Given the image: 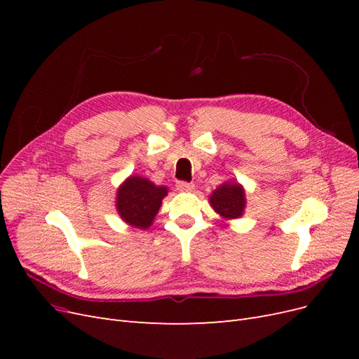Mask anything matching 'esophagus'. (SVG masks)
<instances>
[{
  "label": "esophagus",
  "instance_id": "obj_1",
  "mask_svg": "<svg viewBox=\"0 0 359 359\" xmlns=\"http://www.w3.org/2000/svg\"><path fill=\"white\" fill-rule=\"evenodd\" d=\"M177 189H178L180 191H184V193H190V191H193V190H194V184L180 181V182L177 184Z\"/></svg>",
  "mask_w": 359,
  "mask_h": 359
}]
</instances>
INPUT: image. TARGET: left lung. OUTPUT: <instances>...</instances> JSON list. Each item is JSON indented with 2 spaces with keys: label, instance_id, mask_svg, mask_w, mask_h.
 Returning a JSON list of instances; mask_svg holds the SVG:
<instances>
[{
  "label": "left lung",
  "instance_id": "obj_1",
  "mask_svg": "<svg viewBox=\"0 0 359 359\" xmlns=\"http://www.w3.org/2000/svg\"><path fill=\"white\" fill-rule=\"evenodd\" d=\"M210 205L224 222L241 219L245 211V190L235 180L224 181L210 194Z\"/></svg>",
  "mask_w": 359,
  "mask_h": 359
}]
</instances>
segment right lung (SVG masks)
Listing matches in <instances>:
<instances>
[{"mask_svg": "<svg viewBox=\"0 0 359 359\" xmlns=\"http://www.w3.org/2000/svg\"><path fill=\"white\" fill-rule=\"evenodd\" d=\"M168 191L166 186H156L145 177L130 175L116 190V212L128 226L148 229L156 219L161 201L168 196Z\"/></svg>", "mask_w": 359, "mask_h": 359, "instance_id": "add662e5", "label": "right lung"}]
</instances>
